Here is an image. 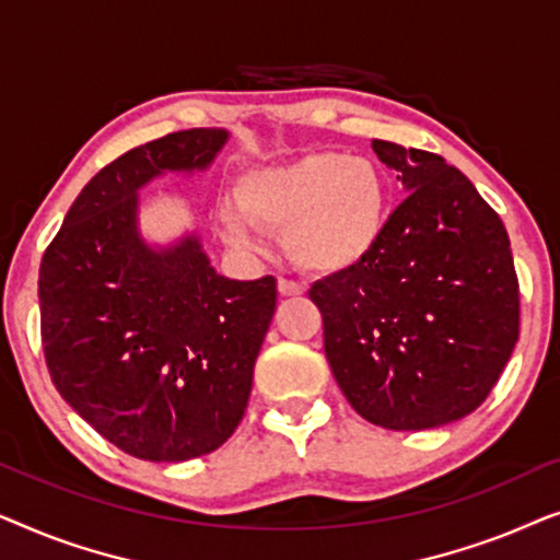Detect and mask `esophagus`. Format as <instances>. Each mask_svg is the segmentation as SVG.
I'll use <instances>...</instances> for the list:
<instances>
[{
    "label": "esophagus",
    "mask_w": 560,
    "mask_h": 560,
    "mask_svg": "<svg viewBox=\"0 0 560 560\" xmlns=\"http://www.w3.org/2000/svg\"><path fill=\"white\" fill-rule=\"evenodd\" d=\"M278 290H280V295H301L305 288L301 285V282H295V280L280 278V280H278Z\"/></svg>",
    "instance_id": "1"
}]
</instances>
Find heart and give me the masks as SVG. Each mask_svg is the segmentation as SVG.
Listing matches in <instances>:
<instances>
[{
	"label": "heart",
	"mask_w": 560,
	"mask_h": 560,
	"mask_svg": "<svg viewBox=\"0 0 560 560\" xmlns=\"http://www.w3.org/2000/svg\"><path fill=\"white\" fill-rule=\"evenodd\" d=\"M236 209L224 211L226 234L249 242V225L280 232L282 249L305 272L339 275L377 249L387 221V178L366 158L308 152L282 165L244 173Z\"/></svg>",
	"instance_id": "b5f03b06"
}]
</instances>
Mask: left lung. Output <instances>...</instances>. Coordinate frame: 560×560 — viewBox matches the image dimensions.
I'll use <instances>...</instances> for the list:
<instances>
[{"label": "left lung", "mask_w": 560, "mask_h": 560, "mask_svg": "<svg viewBox=\"0 0 560 560\" xmlns=\"http://www.w3.org/2000/svg\"><path fill=\"white\" fill-rule=\"evenodd\" d=\"M402 180L377 249L308 290L324 351L359 416L425 431L477 410L520 334V285L502 219L435 152L372 140Z\"/></svg>", "instance_id": "obj_1"}]
</instances>
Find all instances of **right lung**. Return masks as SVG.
<instances>
[{
    "mask_svg": "<svg viewBox=\"0 0 560 560\" xmlns=\"http://www.w3.org/2000/svg\"><path fill=\"white\" fill-rule=\"evenodd\" d=\"M224 129H183L125 152L86 183L40 262V336L60 397L144 462L211 454L240 425L278 282L229 280L196 234L152 249L137 190L203 171Z\"/></svg>",
    "mask_w": 560,
    "mask_h": 560,
    "instance_id": "obj_1",
    "label": "right lung"
}]
</instances>
